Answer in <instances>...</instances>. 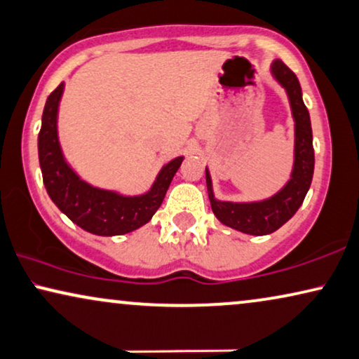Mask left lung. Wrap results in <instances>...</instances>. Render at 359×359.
Returning <instances> with one entry per match:
<instances>
[{
  "label": "left lung",
  "instance_id": "1",
  "mask_svg": "<svg viewBox=\"0 0 359 359\" xmlns=\"http://www.w3.org/2000/svg\"><path fill=\"white\" fill-rule=\"evenodd\" d=\"M271 72L272 77L285 88L288 102H290L293 122H295V147H293V168L290 180L273 196L262 199V201H219V199L214 198L212 180L209 170L206 168L208 194L214 216L224 226L250 236L272 234L299 211L310 189L315 168L310 114L304 104V99H302L299 79L280 59L273 60Z\"/></svg>",
  "mask_w": 359,
  "mask_h": 359
}]
</instances>
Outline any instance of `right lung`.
<instances>
[{"instance_id":"add662e5","label":"right lung","mask_w":359,"mask_h":359,"mask_svg":"<svg viewBox=\"0 0 359 359\" xmlns=\"http://www.w3.org/2000/svg\"><path fill=\"white\" fill-rule=\"evenodd\" d=\"M62 92L64 82H60L46 100L37 137L39 165L49 198L74 224L95 236H122L147 224L161 206L184 156H176L166 163L151 188L137 196L92 186L71 168L60 148L57 111Z\"/></svg>"}]
</instances>
